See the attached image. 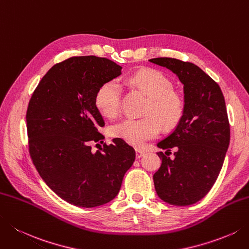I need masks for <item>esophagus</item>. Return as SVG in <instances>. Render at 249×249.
I'll use <instances>...</instances> for the list:
<instances>
[{"label":"esophagus","instance_id":"34e87169","mask_svg":"<svg viewBox=\"0 0 249 249\" xmlns=\"http://www.w3.org/2000/svg\"><path fill=\"white\" fill-rule=\"evenodd\" d=\"M144 155V152L142 150H140V149H137L136 150V158L137 159H140V158H142Z\"/></svg>","mask_w":249,"mask_h":249}]
</instances>
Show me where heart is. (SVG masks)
Segmentation results:
<instances>
[{"mask_svg": "<svg viewBox=\"0 0 249 249\" xmlns=\"http://www.w3.org/2000/svg\"><path fill=\"white\" fill-rule=\"evenodd\" d=\"M129 83L147 95L150 101L142 119H125L112 126L113 137L123 139L133 145H142L158 137L160 123L166 128L179 123L184 113L186 102L180 92L173 89V82L158 70H141L129 77ZM122 86L115 80L100 86L95 97L98 110L108 118H114L121 109Z\"/></svg>", "mask_w": 249, "mask_h": 249, "instance_id": "obj_1", "label": "heart"}]
</instances>
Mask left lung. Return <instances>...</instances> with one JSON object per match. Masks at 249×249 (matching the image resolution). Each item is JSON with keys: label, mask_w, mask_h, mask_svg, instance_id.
<instances>
[{"label": "left lung", "mask_w": 249, "mask_h": 249, "mask_svg": "<svg viewBox=\"0 0 249 249\" xmlns=\"http://www.w3.org/2000/svg\"><path fill=\"white\" fill-rule=\"evenodd\" d=\"M183 84L186 108L176 128L158 147L162 165L153 175L155 191L164 202L187 206L209 192L220 173L230 143L226 101L220 87L201 68L175 58H153ZM175 150L174 159L168 155Z\"/></svg>", "instance_id": "8db88e82"}]
</instances>
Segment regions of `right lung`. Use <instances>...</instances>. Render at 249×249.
Returning <instances> with one entry per match:
<instances>
[{
    "mask_svg": "<svg viewBox=\"0 0 249 249\" xmlns=\"http://www.w3.org/2000/svg\"><path fill=\"white\" fill-rule=\"evenodd\" d=\"M122 67L96 56L71 57L52 67L27 109L29 152L42 179L58 196L79 207L112 201L136 152L123 139L104 142L105 121L95 97L105 83L121 75Z\"/></svg>",
    "mask_w": 249,
    "mask_h": 249,
    "instance_id": "add662e5",
    "label": "right lung"
}]
</instances>
